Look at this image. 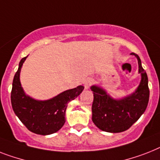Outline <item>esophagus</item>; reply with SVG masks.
<instances>
[{
    "mask_svg": "<svg viewBox=\"0 0 160 160\" xmlns=\"http://www.w3.org/2000/svg\"><path fill=\"white\" fill-rule=\"evenodd\" d=\"M93 83V80H92L91 78H87L86 80L84 81V89H89L90 85L92 84Z\"/></svg>",
    "mask_w": 160,
    "mask_h": 160,
    "instance_id": "esophagus-1",
    "label": "esophagus"
}]
</instances>
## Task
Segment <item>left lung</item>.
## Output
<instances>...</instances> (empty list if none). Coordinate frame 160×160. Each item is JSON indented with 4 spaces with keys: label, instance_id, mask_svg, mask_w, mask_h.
Wrapping results in <instances>:
<instances>
[{
    "label": "left lung",
    "instance_id": "left-lung-1",
    "mask_svg": "<svg viewBox=\"0 0 160 160\" xmlns=\"http://www.w3.org/2000/svg\"><path fill=\"white\" fill-rule=\"evenodd\" d=\"M138 60L139 73L141 80L136 92L126 98L116 100L98 86L91 87L93 92L92 120L97 127L103 132L118 133L132 127L147 108L150 89L147 74L141 66L139 56L132 53Z\"/></svg>",
    "mask_w": 160,
    "mask_h": 160
}]
</instances>
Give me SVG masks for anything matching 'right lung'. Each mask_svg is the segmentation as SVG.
Wrapping results in <instances>:
<instances>
[{
    "mask_svg": "<svg viewBox=\"0 0 160 160\" xmlns=\"http://www.w3.org/2000/svg\"><path fill=\"white\" fill-rule=\"evenodd\" d=\"M26 58L19 62V68L12 84L10 100L12 108L21 122L35 134L50 135L58 132L66 122V109L69 102L84 90L80 85L75 89L62 92L49 100L38 101L24 93L19 81V73Z\"/></svg>",
    "mask_w": 160,
    "mask_h": 160,
    "instance_id": "add662e5",
    "label": "right lung"
}]
</instances>
